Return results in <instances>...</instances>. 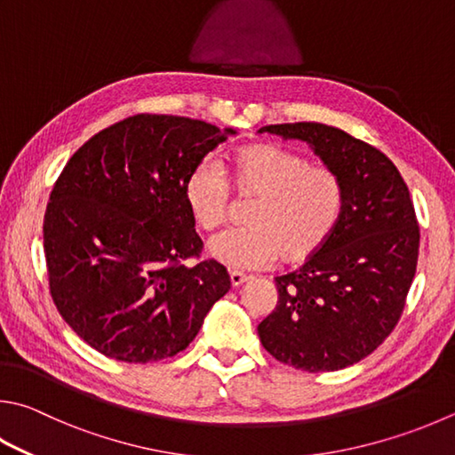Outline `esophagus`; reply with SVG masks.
<instances>
[{
    "instance_id": "34e87169",
    "label": "esophagus",
    "mask_w": 455,
    "mask_h": 455,
    "mask_svg": "<svg viewBox=\"0 0 455 455\" xmlns=\"http://www.w3.org/2000/svg\"><path fill=\"white\" fill-rule=\"evenodd\" d=\"M246 280H249V276L243 275V272H230V284H233L235 288L243 286Z\"/></svg>"
}]
</instances>
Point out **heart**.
I'll return each mask as SVG.
<instances>
[{
    "instance_id": "heart-1",
    "label": "heart",
    "mask_w": 455,
    "mask_h": 455,
    "mask_svg": "<svg viewBox=\"0 0 455 455\" xmlns=\"http://www.w3.org/2000/svg\"><path fill=\"white\" fill-rule=\"evenodd\" d=\"M230 185L251 206L249 228L227 230L209 243L214 260L235 270H259L280 259L300 264L324 249L340 225L346 193L342 179L291 148L259 143L230 155ZM228 185L211 159L196 163L183 185V201L201 230L228 217Z\"/></svg>"
}]
</instances>
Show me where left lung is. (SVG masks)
Listing matches in <instances>:
<instances>
[{"instance_id": "1", "label": "left lung", "mask_w": 455, "mask_h": 455, "mask_svg": "<svg viewBox=\"0 0 455 455\" xmlns=\"http://www.w3.org/2000/svg\"><path fill=\"white\" fill-rule=\"evenodd\" d=\"M259 133L308 143L346 193L324 249L275 278L278 304L259 324L260 342L299 370L356 364L398 324L416 275L419 227L408 187L384 153L336 127L284 123Z\"/></svg>"}]
</instances>
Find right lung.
<instances>
[{"label": "right lung", "mask_w": 455, "mask_h": 455, "mask_svg": "<svg viewBox=\"0 0 455 455\" xmlns=\"http://www.w3.org/2000/svg\"><path fill=\"white\" fill-rule=\"evenodd\" d=\"M235 129L175 115H135L71 156L44 220L49 288L63 320L105 356L147 364L195 340L230 288L217 260L187 267L203 241L185 179Z\"/></svg>", "instance_id": "obj_1"}]
</instances>
